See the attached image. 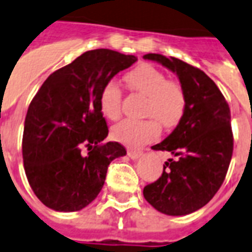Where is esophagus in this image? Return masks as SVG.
Masks as SVG:
<instances>
[{"label": "esophagus", "mask_w": 252, "mask_h": 252, "mask_svg": "<svg viewBox=\"0 0 252 252\" xmlns=\"http://www.w3.org/2000/svg\"><path fill=\"white\" fill-rule=\"evenodd\" d=\"M127 155L130 159H132V160H136V159H139V158L142 157V151H136V150H132V148H130V150H127Z\"/></svg>", "instance_id": "obj_1"}]
</instances>
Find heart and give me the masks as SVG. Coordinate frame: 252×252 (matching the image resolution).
I'll use <instances>...</instances> for the list:
<instances>
[{"label": "heart", "mask_w": 252, "mask_h": 252, "mask_svg": "<svg viewBox=\"0 0 252 252\" xmlns=\"http://www.w3.org/2000/svg\"><path fill=\"white\" fill-rule=\"evenodd\" d=\"M125 81L132 91L146 97L142 114L146 120H125L112 128L113 139L131 147H139L160 134V125L172 127L180 121L185 109V94L177 83L151 64H140L126 73ZM122 89L116 81H108L99 92V109L108 120L121 117Z\"/></svg>", "instance_id": "obj_1"}]
</instances>
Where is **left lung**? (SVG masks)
Listing matches in <instances>:
<instances>
[{"mask_svg":"<svg viewBox=\"0 0 252 252\" xmlns=\"http://www.w3.org/2000/svg\"><path fill=\"white\" fill-rule=\"evenodd\" d=\"M143 58L176 73L185 94L184 113L175 130L153 146L175 159L165 161L161 176L144 187L143 196L160 213L187 216L205 206L225 180L233 155L230 108L205 72L160 54Z\"/></svg>","mask_w":252,"mask_h":252,"instance_id":"1","label":"left lung"}]
</instances>
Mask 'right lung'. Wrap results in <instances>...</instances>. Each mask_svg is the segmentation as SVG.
<instances>
[{"mask_svg": "<svg viewBox=\"0 0 252 252\" xmlns=\"http://www.w3.org/2000/svg\"><path fill=\"white\" fill-rule=\"evenodd\" d=\"M136 60L106 48L84 52L48 76L32 98L23 128V165L47 208L69 213L89 205L104 187L109 164L126 155L118 142H104L109 130L98 98L105 84Z\"/></svg>", "mask_w": 252, "mask_h": 252, "instance_id": "add662e5", "label": "right lung"}]
</instances>
